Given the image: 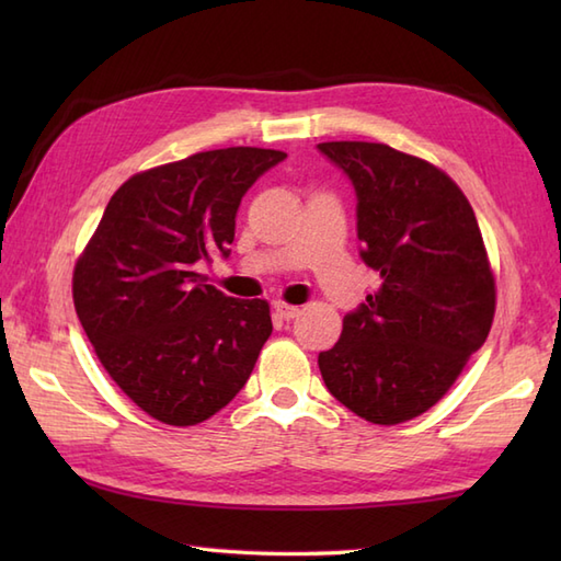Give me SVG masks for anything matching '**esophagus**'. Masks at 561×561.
<instances>
[{
    "label": "esophagus",
    "mask_w": 561,
    "mask_h": 561,
    "mask_svg": "<svg viewBox=\"0 0 561 561\" xmlns=\"http://www.w3.org/2000/svg\"><path fill=\"white\" fill-rule=\"evenodd\" d=\"M274 313H277L282 320H291V318H296L301 313V308L299 306H289V304H284V301H274Z\"/></svg>",
    "instance_id": "esophagus-1"
}]
</instances>
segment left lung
Masks as SVG:
<instances>
[{
  "label": "left lung",
  "mask_w": 561,
  "mask_h": 561,
  "mask_svg": "<svg viewBox=\"0 0 561 561\" xmlns=\"http://www.w3.org/2000/svg\"><path fill=\"white\" fill-rule=\"evenodd\" d=\"M318 151L356 193L362 260L380 287L342 320L318 366L344 408L374 424L420 416L490 335L496 289L468 197L436 165L374 141Z\"/></svg>",
  "instance_id": "8db88e82"
}]
</instances>
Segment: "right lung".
<instances>
[{
    "label": "right lung",
    "instance_id": "right-lung-1",
    "mask_svg": "<svg viewBox=\"0 0 561 561\" xmlns=\"http://www.w3.org/2000/svg\"><path fill=\"white\" fill-rule=\"evenodd\" d=\"M284 151L229 147L117 187L77 260L75 308L105 371L153 420L193 426L226 408L272 335L270 306L205 284L229 257L241 199Z\"/></svg>",
    "mask_w": 561,
    "mask_h": 561
}]
</instances>
